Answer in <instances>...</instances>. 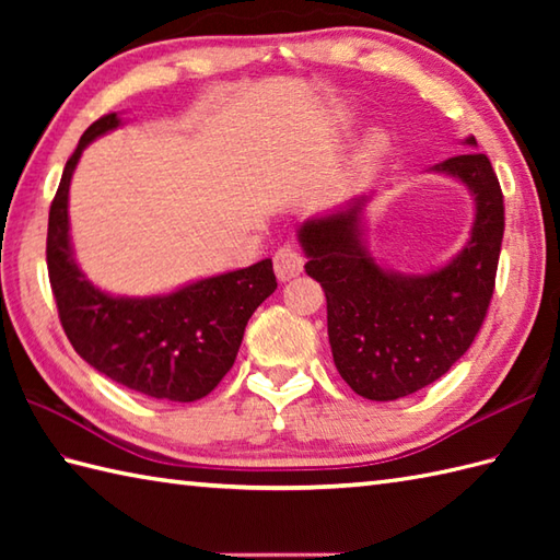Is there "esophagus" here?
<instances>
[{"instance_id": "1", "label": "esophagus", "mask_w": 560, "mask_h": 560, "mask_svg": "<svg viewBox=\"0 0 560 560\" xmlns=\"http://www.w3.org/2000/svg\"><path fill=\"white\" fill-rule=\"evenodd\" d=\"M303 265H305V257L301 255V249H295L291 245H283L273 253V271H277L279 281H289L299 277L303 271Z\"/></svg>"}]
</instances>
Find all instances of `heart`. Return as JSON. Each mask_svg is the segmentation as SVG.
Masks as SVG:
<instances>
[{"label":"heart","mask_w":560,"mask_h":560,"mask_svg":"<svg viewBox=\"0 0 560 560\" xmlns=\"http://www.w3.org/2000/svg\"><path fill=\"white\" fill-rule=\"evenodd\" d=\"M383 149H385V139L383 137H373L371 141H368V151L377 153V151H383Z\"/></svg>","instance_id":"b5f03b06"}]
</instances>
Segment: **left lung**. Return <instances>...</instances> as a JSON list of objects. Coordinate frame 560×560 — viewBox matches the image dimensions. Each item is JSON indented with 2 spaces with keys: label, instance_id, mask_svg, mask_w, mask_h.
Returning <instances> with one entry per match:
<instances>
[{
  "label": "left lung",
  "instance_id": "left-lung-1",
  "mask_svg": "<svg viewBox=\"0 0 560 560\" xmlns=\"http://www.w3.org/2000/svg\"><path fill=\"white\" fill-rule=\"evenodd\" d=\"M464 144L477 147V139ZM431 171L457 177L477 205L467 245L435 271L401 273L377 265L363 237L371 197L299 229L307 277L325 289L337 371L355 395L373 401L413 395L443 377L479 335L493 295L505 209L491 161L467 151Z\"/></svg>",
  "mask_w": 560,
  "mask_h": 560
}]
</instances>
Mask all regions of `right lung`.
<instances>
[{
	"label": "right lung",
	"instance_id": "add662e5",
	"mask_svg": "<svg viewBox=\"0 0 560 560\" xmlns=\"http://www.w3.org/2000/svg\"><path fill=\"white\" fill-rule=\"evenodd\" d=\"M122 125L103 115L65 165L47 221V273L71 347L105 377L153 399L197 401L235 363L247 319L277 289L271 259L165 295H110L86 279L69 237V183L93 139Z\"/></svg>",
	"mask_w": 560,
	"mask_h": 560
}]
</instances>
